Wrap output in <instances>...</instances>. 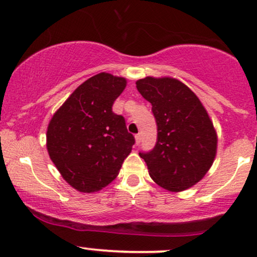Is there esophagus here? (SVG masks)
Returning a JSON list of instances; mask_svg holds the SVG:
<instances>
[{"instance_id":"34e87169","label":"esophagus","mask_w":257,"mask_h":257,"mask_svg":"<svg viewBox=\"0 0 257 257\" xmlns=\"http://www.w3.org/2000/svg\"><path fill=\"white\" fill-rule=\"evenodd\" d=\"M140 134L135 135V144H137V145H139V143H140Z\"/></svg>"}]
</instances>
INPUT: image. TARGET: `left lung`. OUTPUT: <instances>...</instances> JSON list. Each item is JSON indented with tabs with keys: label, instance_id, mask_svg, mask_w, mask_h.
Segmentation results:
<instances>
[{
	"label": "left lung",
	"instance_id": "obj_1",
	"mask_svg": "<svg viewBox=\"0 0 257 257\" xmlns=\"http://www.w3.org/2000/svg\"><path fill=\"white\" fill-rule=\"evenodd\" d=\"M139 93L151 102L157 143L140 152L156 184L181 192L204 178L213 166L217 135L208 112L187 85L172 77L137 81Z\"/></svg>",
	"mask_w": 257,
	"mask_h": 257
}]
</instances>
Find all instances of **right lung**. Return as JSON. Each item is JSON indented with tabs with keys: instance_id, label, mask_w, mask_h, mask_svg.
<instances>
[{
	"instance_id": "1",
	"label": "right lung",
	"mask_w": 257,
	"mask_h": 257,
	"mask_svg": "<svg viewBox=\"0 0 257 257\" xmlns=\"http://www.w3.org/2000/svg\"><path fill=\"white\" fill-rule=\"evenodd\" d=\"M125 85V78L98 73L76 88L49 122V157L79 192H98L111 184L132 152L135 139L124 117L112 112Z\"/></svg>"
}]
</instances>
